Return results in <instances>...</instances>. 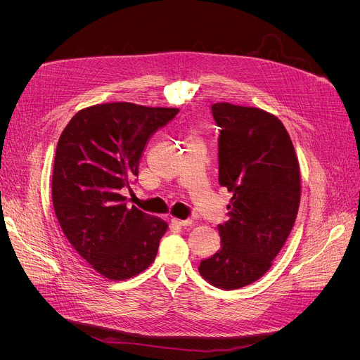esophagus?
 <instances>
[{
  "label": "esophagus",
  "instance_id": "obj_1",
  "mask_svg": "<svg viewBox=\"0 0 360 360\" xmlns=\"http://www.w3.org/2000/svg\"><path fill=\"white\" fill-rule=\"evenodd\" d=\"M171 222L174 225H176V226H189L192 224V219H176V218H172Z\"/></svg>",
  "mask_w": 360,
  "mask_h": 360
}]
</instances>
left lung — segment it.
<instances>
[{"label": "left lung", "instance_id": "obj_1", "mask_svg": "<svg viewBox=\"0 0 360 360\" xmlns=\"http://www.w3.org/2000/svg\"><path fill=\"white\" fill-rule=\"evenodd\" d=\"M219 184L233 193L229 221L218 225L221 249L199 274L232 290L262 278L286 242L300 202L299 164L283 124L259 108L218 102Z\"/></svg>", "mask_w": 360, "mask_h": 360}]
</instances>
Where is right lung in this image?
Instances as JSON below:
<instances>
[{
	"label": "right lung",
	"instance_id": "1",
	"mask_svg": "<svg viewBox=\"0 0 360 360\" xmlns=\"http://www.w3.org/2000/svg\"><path fill=\"white\" fill-rule=\"evenodd\" d=\"M178 112L131 102L94 105L77 112L60 136L53 172L57 219L72 248L111 281L145 271L168 228L129 208L121 189H131L138 176L149 138Z\"/></svg>",
	"mask_w": 360,
	"mask_h": 360
}]
</instances>
